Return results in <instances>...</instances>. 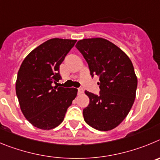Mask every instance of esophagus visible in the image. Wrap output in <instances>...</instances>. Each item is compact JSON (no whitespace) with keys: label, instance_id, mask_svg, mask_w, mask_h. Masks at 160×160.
<instances>
[{"label":"esophagus","instance_id":"1","mask_svg":"<svg viewBox=\"0 0 160 160\" xmlns=\"http://www.w3.org/2000/svg\"><path fill=\"white\" fill-rule=\"evenodd\" d=\"M83 93V89L81 88H78V95H82Z\"/></svg>","mask_w":160,"mask_h":160}]
</instances>
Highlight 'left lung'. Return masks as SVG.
<instances>
[{
  "label": "left lung",
  "mask_w": 160,
  "mask_h": 160,
  "mask_svg": "<svg viewBox=\"0 0 160 160\" xmlns=\"http://www.w3.org/2000/svg\"><path fill=\"white\" fill-rule=\"evenodd\" d=\"M88 64L92 77H100V95L85 91L89 104L84 121L99 131L115 128L126 118L136 98L137 77L130 58L106 39L80 40L76 44Z\"/></svg>",
  "instance_id": "8db88e82"
}]
</instances>
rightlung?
Wrapping results in <instances>:
<instances>
[{
    "instance_id": "1",
    "label": "right lung",
    "mask_w": 160,
    "mask_h": 160,
    "mask_svg": "<svg viewBox=\"0 0 160 160\" xmlns=\"http://www.w3.org/2000/svg\"><path fill=\"white\" fill-rule=\"evenodd\" d=\"M76 42L50 39L32 50L20 67L16 81L20 108L37 128L50 130L60 125L77 96V88L53 86L61 79L60 65Z\"/></svg>"
}]
</instances>
